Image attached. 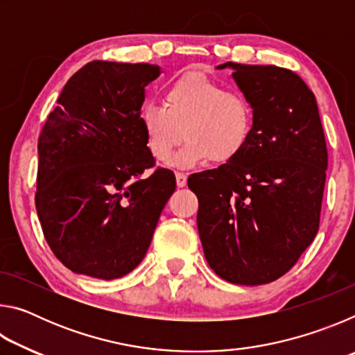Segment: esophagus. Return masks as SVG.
<instances>
[{
    "label": "esophagus",
    "mask_w": 355,
    "mask_h": 355,
    "mask_svg": "<svg viewBox=\"0 0 355 355\" xmlns=\"http://www.w3.org/2000/svg\"><path fill=\"white\" fill-rule=\"evenodd\" d=\"M175 178H177L178 188H183V186H186V182H188V175H186V173H183V172H177Z\"/></svg>",
    "instance_id": "obj_1"
}]
</instances>
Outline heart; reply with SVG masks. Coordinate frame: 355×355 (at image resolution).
<instances>
[{
    "instance_id": "heart-1",
    "label": "heart",
    "mask_w": 355,
    "mask_h": 355,
    "mask_svg": "<svg viewBox=\"0 0 355 355\" xmlns=\"http://www.w3.org/2000/svg\"><path fill=\"white\" fill-rule=\"evenodd\" d=\"M163 105L142 106L139 119L146 142L156 161L166 163L186 137L172 163L192 167L211 159L228 163L249 144L254 128V107L245 95L228 91L200 71L172 81L164 91Z\"/></svg>"
}]
</instances>
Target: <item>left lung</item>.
<instances>
[{"label": "left lung", "mask_w": 355, "mask_h": 355, "mask_svg": "<svg viewBox=\"0 0 355 355\" xmlns=\"http://www.w3.org/2000/svg\"><path fill=\"white\" fill-rule=\"evenodd\" d=\"M254 107L238 158L192 173L197 228L209 268L230 284L263 285L296 264L320 228L327 147L313 92L294 71L225 62Z\"/></svg>", "instance_id": "left-lung-1"}]
</instances>
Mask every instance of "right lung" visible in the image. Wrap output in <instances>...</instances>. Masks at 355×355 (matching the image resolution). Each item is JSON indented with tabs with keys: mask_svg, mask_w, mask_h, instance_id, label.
I'll return each mask as SVG.
<instances>
[{
	"mask_svg": "<svg viewBox=\"0 0 355 355\" xmlns=\"http://www.w3.org/2000/svg\"><path fill=\"white\" fill-rule=\"evenodd\" d=\"M158 65L92 61L65 84L40 131L35 209L65 268L123 277L146 257L175 175L155 166L141 125Z\"/></svg>",
	"mask_w": 355,
	"mask_h": 355,
	"instance_id": "obj_1",
	"label": "right lung"
}]
</instances>
